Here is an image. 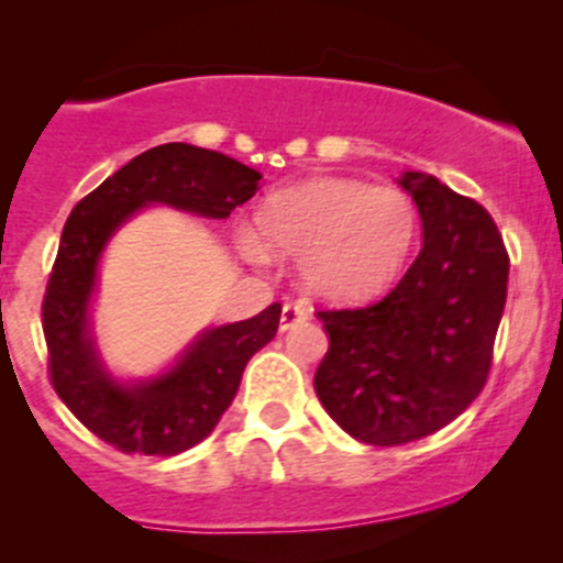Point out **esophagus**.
Listing matches in <instances>:
<instances>
[{
	"mask_svg": "<svg viewBox=\"0 0 563 563\" xmlns=\"http://www.w3.org/2000/svg\"><path fill=\"white\" fill-rule=\"evenodd\" d=\"M310 308L302 302H286L280 313V332H288L291 327H297L299 321H308Z\"/></svg>",
	"mask_w": 563,
	"mask_h": 563,
	"instance_id": "esophagus-1",
	"label": "esophagus"
}]
</instances>
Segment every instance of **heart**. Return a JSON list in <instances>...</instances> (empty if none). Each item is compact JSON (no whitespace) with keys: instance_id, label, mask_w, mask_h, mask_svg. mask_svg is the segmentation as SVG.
<instances>
[{"instance_id":"heart-1","label":"heart","mask_w":563,"mask_h":563,"mask_svg":"<svg viewBox=\"0 0 563 563\" xmlns=\"http://www.w3.org/2000/svg\"><path fill=\"white\" fill-rule=\"evenodd\" d=\"M240 245L253 261L266 250L299 258L310 294L327 302H365L397 280L417 240L419 214L397 187L351 176H316L283 187L255 212Z\"/></svg>"}]
</instances>
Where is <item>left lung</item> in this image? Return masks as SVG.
<instances>
[{"instance_id": "left-lung-1", "label": "left lung", "mask_w": 563, "mask_h": 563, "mask_svg": "<svg viewBox=\"0 0 563 563\" xmlns=\"http://www.w3.org/2000/svg\"><path fill=\"white\" fill-rule=\"evenodd\" d=\"M400 185L422 220L413 264L376 305L318 313L329 334L318 400L373 446L424 439L474 402L507 302L509 255L487 209L422 172Z\"/></svg>"}]
</instances>
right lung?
<instances>
[{"mask_svg":"<svg viewBox=\"0 0 563 563\" xmlns=\"http://www.w3.org/2000/svg\"><path fill=\"white\" fill-rule=\"evenodd\" d=\"M261 174L220 152L163 144L133 157L76 203L43 299V332L56 395L106 444L141 455H179L207 439L234 400L250 356L280 323V305L247 321L207 327L166 371L122 382L92 334L98 269L111 236L146 207L225 220L258 190Z\"/></svg>","mask_w":563,"mask_h":563,"instance_id":"1","label":"right lung"}]
</instances>
